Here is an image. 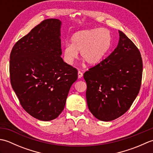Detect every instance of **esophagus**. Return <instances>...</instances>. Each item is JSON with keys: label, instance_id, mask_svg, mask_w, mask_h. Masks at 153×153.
I'll use <instances>...</instances> for the list:
<instances>
[{"label": "esophagus", "instance_id": "obj_1", "mask_svg": "<svg viewBox=\"0 0 153 153\" xmlns=\"http://www.w3.org/2000/svg\"><path fill=\"white\" fill-rule=\"evenodd\" d=\"M77 75H78V78H81V77H83V73L81 71H78Z\"/></svg>", "mask_w": 153, "mask_h": 153}]
</instances>
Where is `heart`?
<instances>
[{"instance_id": "obj_1", "label": "heart", "mask_w": 153, "mask_h": 153, "mask_svg": "<svg viewBox=\"0 0 153 153\" xmlns=\"http://www.w3.org/2000/svg\"><path fill=\"white\" fill-rule=\"evenodd\" d=\"M112 43L110 31L105 28L79 31L71 37V44L63 48V58L68 65H72L78 56V52L89 65H96L102 60Z\"/></svg>"}]
</instances>
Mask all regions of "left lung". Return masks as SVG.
<instances>
[{
    "mask_svg": "<svg viewBox=\"0 0 153 153\" xmlns=\"http://www.w3.org/2000/svg\"><path fill=\"white\" fill-rule=\"evenodd\" d=\"M118 46L105 60L83 74L90 112L99 120L112 121L130 108L139 92L143 73L141 53L119 31Z\"/></svg>",
    "mask_w": 153,
    "mask_h": 153,
    "instance_id": "8db88e82",
    "label": "left lung"
}]
</instances>
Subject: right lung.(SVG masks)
Returning a JSON list of instances; mask_svg holds the SVG:
<instances>
[{"instance_id": "obj_1", "label": "right lung", "mask_w": 153, "mask_h": 153, "mask_svg": "<svg viewBox=\"0 0 153 153\" xmlns=\"http://www.w3.org/2000/svg\"><path fill=\"white\" fill-rule=\"evenodd\" d=\"M58 19H47L13 47L10 56V82L22 106L42 121L53 120L64 108L76 68L61 58Z\"/></svg>"}]
</instances>
